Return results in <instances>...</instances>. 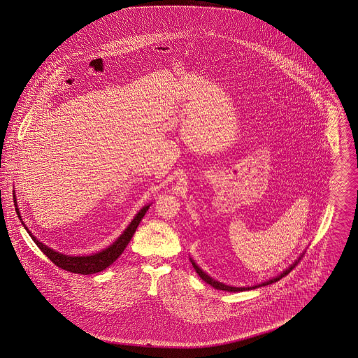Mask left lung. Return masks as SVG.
I'll use <instances>...</instances> for the list:
<instances>
[{"label":"left lung","mask_w":358,"mask_h":358,"mask_svg":"<svg viewBox=\"0 0 358 358\" xmlns=\"http://www.w3.org/2000/svg\"><path fill=\"white\" fill-rule=\"evenodd\" d=\"M302 259V256L294 263V264H291L289 268L286 270V271H283V273H280L279 276H276V278H273V279H270V280H267V282H264V283H260V285H256L254 287H231V286H227V285H222V282H217V280H215V279H212L209 275H206V273H203V270L201 268H199L197 267V264L190 259V262H192V266H193V268L196 270V273H199V276L206 282L208 285H210L212 287H215V289H224V291H245V289H257V287H262V286H267V285H271V283H275V282H278L279 279H282L283 276H286L287 273H291L294 268H295V266H298V263H299V260Z\"/></svg>","instance_id":"1"}]
</instances>
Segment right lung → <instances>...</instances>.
I'll use <instances>...</instances> for the list:
<instances>
[{
    "mask_svg": "<svg viewBox=\"0 0 358 358\" xmlns=\"http://www.w3.org/2000/svg\"><path fill=\"white\" fill-rule=\"evenodd\" d=\"M150 205L143 206L138 213L136 217L133 219V222H130V225L124 229V232L120 235L118 240L115 243H113L108 248L103 250L101 252L91 256H67L63 254H59L56 251H53L52 248H48L47 245H44L43 243H40L37 238L32 236V234L29 232L31 238H34L36 245L41 250V252L51 260L53 264H56L59 268L66 270L69 273H96L103 271L104 268H107L110 264H113L124 251L126 245L130 243V240L133 238V235L136 234V227L139 225L141 220L143 219L146 210L149 209Z\"/></svg>",
    "mask_w": 358,
    "mask_h": 358,
    "instance_id": "obj_1",
    "label": "right lung"
}]
</instances>
